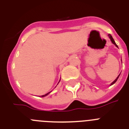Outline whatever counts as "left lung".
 Wrapping results in <instances>:
<instances>
[{"instance_id": "8db88e82", "label": "left lung", "mask_w": 129, "mask_h": 129, "mask_svg": "<svg viewBox=\"0 0 129 129\" xmlns=\"http://www.w3.org/2000/svg\"><path fill=\"white\" fill-rule=\"evenodd\" d=\"M109 35V38H110V40H111V41H112V43H113V44H114V45H116V47H118V45H117V44H116V43H115V41H114V39H113V38H112V36H111V35H110V34H109V35ZM119 75H120V74H119ZM119 76H118V77H117V78H116V79H115V80H114V81H113V82H112V83H111V85H113V84H114V83H116V81H117V80H118V77H119Z\"/></svg>"}]
</instances>
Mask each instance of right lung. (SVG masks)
Segmentation results:
<instances>
[{
    "instance_id": "1",
    "label": "right lung",
    "mask_w": 129,
    "mask_h": 129,
    "mask_svg": "<svg viewBox=\"0 0 129 129\" xmlns=\"http://www.w3.org/2000/svg\"><path fill=\"white\" fill-rule=\"evenodd\" d=\"M50 92H48V93H47V94H44V95H41V97H44V96H46V95H47L48 94H50Z\"/></svg>"
}]
</instances>
